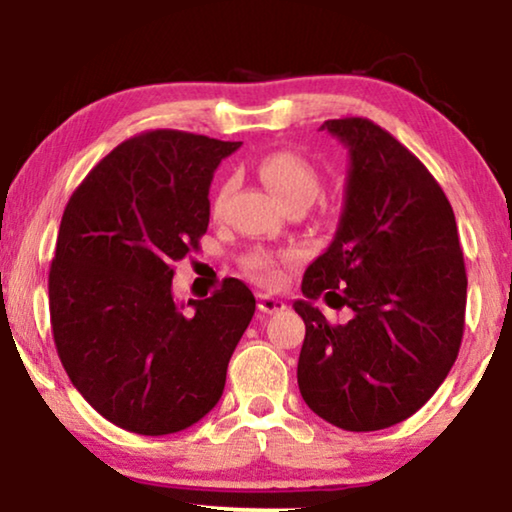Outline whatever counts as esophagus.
Listing matches in <instances>:
<instances>
[{
	"label": "esophagus",
	"instance_id": "34e87169",
	"mask_svg": "<svg viewBox=\"0 0 512 512\" xmlns=\"http://www.w3.org/2000/svg\"><path fill=\"white\" fill-rule=\"evenodd\" d=\"M258 310H261L263 314H277V312L286 310V303L275 296H261L258 298Z\"/></svg>",
	"mask_w": 512,
	"mask_h": 512
}]
</instances>
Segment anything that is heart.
I'll return each mask as SVG.
<instances>
[{
  "instance_id": "b5f03b06",
  "label": "heart",
  "mask_w": 512,
  "mask_h": 512,
  "mask_svg": "<svg viewBox=\"0 0 512 512\" xmlns=\"http://www.w3.org/2000/svg\"><path fill=\"white\" fill-rule=\"evenodd\" d=\"M258 172H261L265 184L270 186V191L282 200V205L314 202L321 193V174L317 172V167L293 151L270 153L261 160ZM230 191H233V179H228L216 193L212 207L214 214H219L226 205ZM247 270L261 284L279 286L284 282V258L265 254V251H256L247 258Z\"/></svg>"
}]
</instances>
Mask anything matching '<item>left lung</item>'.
I'll return each instance as SVG.
<instances>
[{
    "label": "left lung",
    "mask_w": 512,
    "mask_h": 512,
    "mask_svg": "<svg viewBox=\"0 0 512 512\" xmlns=\"http://www.w3.org/2000/svg\"><path fill=\"white\" fill-rule=\"evenodd\" d=\"M321 130L349 151L333 242L307 265L296 310L303 401L345 431H380L422 408L450 373L464 335L466 268L450 200L417 156L368 118ZM349 306L331 325L311 303Z\"/></svg>",
    "instance_id": "8db88e82"
}]
</instances>
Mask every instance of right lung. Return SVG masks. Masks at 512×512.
Listing matches in <instances>:
<instances>
[{"mask_svg": "<svg viewBox=\"0 0 512 512\" xmlns=\"http://www.w3.org/2000/svg\"><path fill=\"white\" fill-rule=\"evenodd\" d=\"M240 146L142 132L88 172L62 214L48 272L55 349L79 394L125 431H184L226 387L254 293L230 277L179 305L172 277L207 233L214 170Z\"/></svg>", "mask_w": 512, "mask_h": 512, "instance_id": "1", "label": "right lung"}]
</instances>
